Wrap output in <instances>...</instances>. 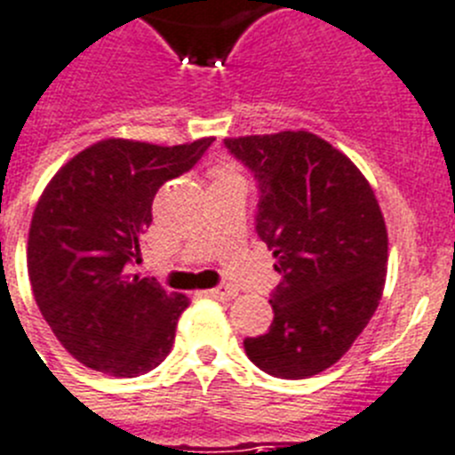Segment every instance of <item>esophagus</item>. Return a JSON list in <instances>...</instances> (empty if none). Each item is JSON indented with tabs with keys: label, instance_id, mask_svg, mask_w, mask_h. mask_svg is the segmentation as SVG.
<instances>
[{
	"label": "esophagus",
	"instance_id": "34e87169",
	"mask_svg": "<svg viewBox=\"0 0 455 455\" xmlns=\"http://www.w3.org/2000/svg\"><path fill=\"white\" fill-rule=\"evenodd\" d=\"M208 295L215 299H233L235 298V288L228 286V283H224V286L211 288V291H208Z\"/></svg>",
	"mask_w": 455,
	"mask_h": 455
}]
</instances>
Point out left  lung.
Listing matches in <instances>:
<instances>
[{
	"label": "left lung",
	"instance_id": "8db88e82",
	"mask_svg": "<svg viewBox=\"0 0 455 455\" xmlns=\"http://www.w3.org/2000/svg\"><path fill=\"white\" fill-rule=\"evenodd\" d=\"M259 183L256 233L282 282L267 334L244 339L260 371L302 380L337 364L378 309L387 227L364 173L304 130L224 140Z\"/></svg>",
	"mask_w": 455,
	"mask_h": 455
}]
</instances>
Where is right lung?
Segmentation results:
<instances>
[{
    "mask_svg": "<svg viewBox=\"0 0 455 455\" xmlns=\"http://www.w3.org/2000/svg\"><path fill=\"white\" fill-rule=\"evenodd\" d=\"M212 137L157 146L102 140L68 160L31 217L27 270L43 318L77 362L134 378L172 350L189 299L130 275L157 189L201 160Z\"/></svg>",
    "mask_w": 455,
    "mask_h": 455,
    "instance_id": "1",
    "label": "right lung"
}]
</instances>
